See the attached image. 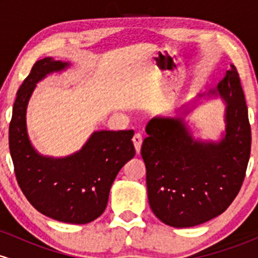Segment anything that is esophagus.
<instances>
[{
  "label": "esophagus",
  "instance_id": "esophagus-1",
  "mask_svg": "<svg viewBox=\"0 0 258 258\" xmlns=\"http://www.w3.org/2000/svg\"><path fill=\"white\" fill-rule=\"evenodd\" d=\"M132 142H133V146H135L136 153L139 154V152H141V147H142V142H143V138H142V136L139 135V133H136V135L133 136Z\"/></svg>",
  "mask_w": 258,
  "mask_h": 258
}]
</instances>
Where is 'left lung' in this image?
Instances as JSON below:
<instances>
[{
    "mask_svg": "<svg viewBox=\"0 0 258 258\" xmlns=\"http://www.w3.org/2000/svg\"><path fill=\"white\" fill-rule=\"evenodd\" d=\"M203 97H220L226 105L220 141L194 138L184 116L176 115L153 117L142 144L150 209L174 228L198 226L223 214L240 190L250 159L251 127L236 68L230 65L217 88ZM184 108L186 115L195 105Z\"/></svg>",
    "mask_w": 258,
    "mask_h": 258,
    "instance_id": "left-lung-1",
    "label": "left lung"
}]
</instances>
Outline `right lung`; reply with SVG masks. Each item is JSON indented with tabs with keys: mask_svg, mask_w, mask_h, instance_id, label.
<instances>
[{
	"mask_svg": "<svg viewBox=\"0 0 258 258\" xmlns=\"http://www.w3.org/2000/svg\"><path fill=\"white\" fill-rule=\"evenodd\" d=\"M68 61L37 60L17 92L10 123L14 172L26 199L53 220L86 224L104 212L115 177L135 156L133 131H96L79 152L65 158L42 155L32 147L26 108L37 82L69 68Z\"/></svg>",
	"mask_w": 258,
	"mask_h": 258,
	"instance_id": "right-lung-1",
	"label": "right lung"
}]
</instances>
